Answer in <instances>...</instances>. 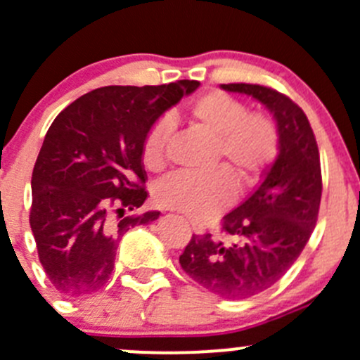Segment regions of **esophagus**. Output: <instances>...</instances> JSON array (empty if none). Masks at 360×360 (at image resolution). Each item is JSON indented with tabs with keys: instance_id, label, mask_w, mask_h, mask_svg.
Returning <instances> with one entry per match:
<instances>
[{
	"instance_id": "34e87169",
	"label": "esophagus",
	"mask_w": 360,
	"mask_h": 360,
	"mask_svg": "<svg viewBox=\"0 0 360 360\" xmlns=\"http://www.w3.org/2000/svg\"><path fill=\"white\" fill-rule=\"evenodd\" d=\"M193 229H195V226H193ZM195 230H197V229H195Z\"/></svg>"
}]
</instances>
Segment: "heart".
Returning <instances> with one entry per match:
<instances>
[{"instance_id":"b5f03b06","label":"heart","mask_w":360,"mask_h":360,"mask_svg":"<svg viewBox=\"0 0 360 360\" xmlns=\"http://www.w3.org/2000/svg\"><path fill=\"white\" fill-rule=\"evenodd\" d=\"M186 120L200 134L214 139L212 163H221L240 183H253L278 155V128L271 117L246 112V107L221 91L198 96L188 107ZM170 123L162 120L148 131L142 144V162L149 170L165 165ZM236 184L226 170L207 176L172 174L156 186L162 207L179 211L195 219H209L232 202Z\"/></svg>"}]
</instances>
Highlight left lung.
I'll use <instances>...</instances> for the list:
<instances>
[{
  "mask_svg": "<svg viewBox=\"0 0 360 360\" xmlns=\"http://www.w3.org/2000/svg\"><path fill=\"white\" fill-rule=\"evenodd\" d=\"M219 87L251 96L273 114L280 151L257 190L223 216L229 243L193 236L179 264L212 294L248 299L285 276L309 240L322 198L320 155L308 117L288 96L258 84Z\"/></svg>",
  "mask_w": 360,
  "mask_h": 360,
  "instance_id": "1",
  "label": "left lung"
}]
</instances>
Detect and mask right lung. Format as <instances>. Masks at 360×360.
I'll return each mask as SVG.
<instances>
[{
  "label": "right lung",
  "mask_w": 360,
  "mask_h": 360,
  "mask_svg": "<svg viewBox=\"0 0 360 360\" xmlns=\"http://www.w3.org/2000/svg\"><path fill=\"white\" fill-rule=\"evenodd\" d=\"M200 86H105L70 103L49 128L31 177L30 225L52 287L84 297L109 280L120 239L158 211L148 198L142 144L165 110Z\"/></svg>",
  "instance_id": "add662e5"
}]
</instances>
